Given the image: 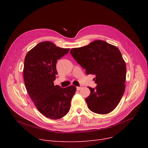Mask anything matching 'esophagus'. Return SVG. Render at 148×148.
Returning <instances> with one entry per match:
<instances>
[{
	"instance_id": "esophagus-1",
	"label": "esophagus",
	"mask_w": 148,
	"mask_h": 148,
	"mask_svg": "<svg viewBox=\"0 0 148 148\" xmlns=\"http://www.w3.org/2000/svg\"><path fill=\"white\" fill-rule=\"evenodd\" d=\"M82 88V86H79V87H77V90H80Z\"/></svg>"
}]
</instances>
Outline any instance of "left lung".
Listing matches in <instances>:
<instances>
[{
	"instance_id": "obj_1",
	"label": "left lung",
	"mask_w": 148,
	"mask_h": 148,
	"mask_svg": "<svg viewBox=\"0 0 148 148\" xmlns=\"http://www.w3.org/2000/svg\"><path fill=\"white\" fill-rule=\"evenodd\" d=\"M70 53L86 73L94 74L95 88L86 98L89 110L98 114L113 111L125 91L126 64L119 50L105 41L97 40L88 45L74 48Z\"/></svg>"
}]
</instances>
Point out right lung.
<instances>
[{"instance_id": "1", "label": "right lung", "mask_w": 148, "mask_h": 148, "mask_svg": "<svg viewBox=\"0 0 148 148\" xmlns=\"http://www.w3.org/2000/svg\"><path fill=\"white\" fill-rule=\"evenodd\" d=\"M69 51V49L44 41L34 47L25 57L23 76L27 91L37 109L51 119H59L68 113L76 91L73 85L62 88L53 83L58 74L57 60Z\"/></svg>"}]
</instances>
